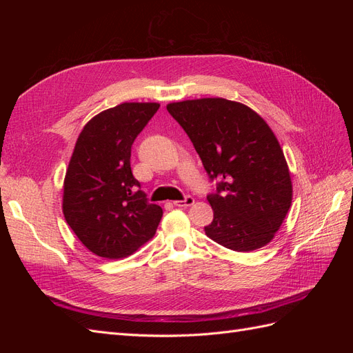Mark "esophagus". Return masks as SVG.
I'll return each mask as SVG.
<instances>
[{
    "instance_id": "1",
    "label": "esophagus",
    "mask_w": 353,
    "mask_h": 353,
    "mask_svg": "<svg viewBox=\"0 0 353 353\" xmlns=\"http://www.w3.org/2000/svg\"><path fill=\"white\" fill-rule=\"evenodd\" d=\"M174 205L178 206V208H190V206L194 205V199L188 196V197H185L184 200H175Z\"/></svg>"
}]
</instances>
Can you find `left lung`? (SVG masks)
<instances>
[{"instance_id": "obj_1", "label": "left lung", "mask_w": 353, "mask_h": 353, "mask_svg": "<svg viewBox=\"0 0 353 353\" xmlns=\"http://www.w3.org/2000/svg\"><path fill=\"white\" fill-rule=\"evenodd\" d=\"M166 109L209 176L221 181L208 196L213 221L206 236L236 252L271 243L292 206L293 184L270 125L249 105L221 97L169 103Z\"/></svg>"}]
</instances>
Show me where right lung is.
Wrapping results in <instances>:
<instances>
[{
  "instance_id": "add662e5",
  "label": "right lung",
  "mask_w": 353,
  "mask_h": 353,
  "mask_svg": "<svg viewBox=\"0 0 353 353\" xmlns=\"http://www.w3.org/2000/svg\"><path fill=\"white\" fill-rule=\"evenodd\" d=\"M160 108L122 103L90 119L78 137L63 183L61 209L79 241L105 259H123L152 240L162 219L131 170V145Z\"/></svg>"
}]
</instances>
